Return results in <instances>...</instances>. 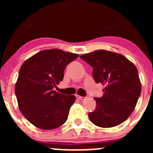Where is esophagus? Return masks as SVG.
<instances>
[{
  "mask_svg": "<svg viewBox=\"0 0 153 153\" xmlns=\"http://www.w3.org/2000/svg\"><path fill=\"white\" fill-rule=\"evenodd\" d=\"M76 98L78 99V100H86V97H81V96H79V95H76Z\"/></svg>",
  "mask_w": 153,
  "mask_h": 153,
  "instance_id": "esophagus-1",
  "label": "esophagus"
}]
</instances>
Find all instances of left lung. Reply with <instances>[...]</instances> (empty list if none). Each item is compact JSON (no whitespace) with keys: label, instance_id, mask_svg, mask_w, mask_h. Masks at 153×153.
Returning a JSON list of instances; mask_svg holds the SVG:
<instances>
[{"label":"left lung","instance_id":"left-lung-1","mask_svg":"<svg viewBox=\"0 0 153 153\" xmlns=\"http://www.w3.org/2000/svg\"><path fill=\"white\" fill-rule=\"evenodd\" d=\"M79 57L93 67L97 83L104 85L102 97H95L96 109L88 113L90 121L102 128L116 126L129 118L141 93L135 65L121 54L99 50Z\"/></svg>","mask_w":153,"mask_h":153}]
</instances>
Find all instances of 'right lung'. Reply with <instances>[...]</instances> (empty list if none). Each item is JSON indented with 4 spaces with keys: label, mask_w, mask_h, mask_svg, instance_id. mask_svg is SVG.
I'll list each match as a JSON object with an SVG mask.
<instances>
[{
    "label": "right lung",
    "mask_w": 153,
    "mask_h": 153,
    "mask_svg": "<svg viewBox=\"0 0 153 153\" xmlns=\"http://www.w3.org/2000/svg\"><path fill=\"white\" fill-rule=\"evenodd\" d=\"M78 56L60 50H44L21 66L15 95L21 113L37 128L53 129L67 121L75 96L59 93L53 89L63 80L67 65Z\"/></svg>",
    "instance_id": "right-lung-1"
}]
</instances>
